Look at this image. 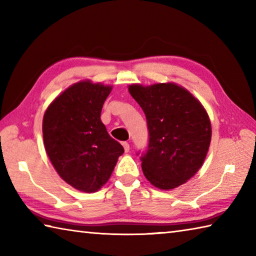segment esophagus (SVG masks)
Listing matches in <instances>:
<instances>
[{
	"instance_id": "34e87169",
	"label": "esophagus",
	"mask_w": 256,
	"mask_h": 256,
	"mask_svg": "<svg viewBox=\"0 0 256 256\" xmlns=\"http://www.w3.org/2000/svg\"><path fill=\"white\" fill-rule=\"evenodd\" d=\"M123 148H124V151L125 152H128L130 151V144L128 142H123Z\"/></svg>"
}]
</instances>
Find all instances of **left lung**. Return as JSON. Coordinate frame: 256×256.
<instances>
[{"instance_id": "8db88e82", "label": "left lung", "mask_w": 256, "mask_h": 256, "mask_svg": "<svg viewBox=\"0 0 256 256\" xmlns=\"http://www.w3.org/2000/svg\"><path fill=\"white\" fill-rule=\"evenodd\" d=\"M128 91L146 116L148 145L140 158L145 178L158 188H178L198 171L208 154L212 130L206 111L174 83L133 84Z\"/></svg>"}]
</instances>
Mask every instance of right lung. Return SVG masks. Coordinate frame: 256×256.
I'll return each instance as SVG.
<instances>
[{
    "instance_id": "obj_1",
    "label": "right lung",
    "mask_w": 256,
    "mask_h": 256,
    "mask_svg": "<svg viewBox=\"0 0 256 256\" xmlns=\"http://www.w3.org/2000/svg\"><path fill=\"white\" fill-rule=\"evenodd\" d=\"M111 90L78 82L55 98L44 114L43 140L48 158L60 176L78 191L101 188L124 152L101 121Z\"/></svg>"
}]
</instances>
